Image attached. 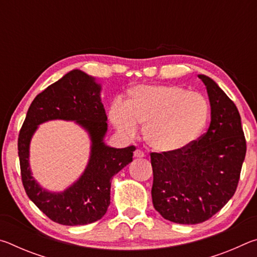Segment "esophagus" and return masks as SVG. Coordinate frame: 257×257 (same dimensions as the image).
<instances>
[{
  "label": "esophagus",
  "mask_w": 257,
  "mask_h": 257,
  "mask_svg": "<svg viewBox=\"0 0 257 257\" xmlns=\"http://www.w3.org/2000/svg\"><path fill=\"white\" fill-rule=\"evenodd\" d=\"M134 156H135V158H137V159H142V158H144L145 154H144V152H143V151L136 150L134 152Z\"/></svg>",
  "instance_id": "1"
}]
</instances>
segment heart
I'll use <instances>...</instances> for the list:
<instances>
[{"instance_id": "obj_1", "label": "heart", "mask_w": 257, "mask_h": 257, "mask_svg": "<svg viewBox=\"0 0 257 257\" xmlns=\"http://www.w3.org/2000/svg\"><path fill=\"white\" fill-rule=\"evenodd\" d=\"M210 105L202 94L176 85L142 86L134 89L127 104L114 102L108 119L124 137L136 136L138 124L152 150L173 154L188 149L205 129Z\"/></svg>"}]
</instances>
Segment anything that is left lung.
Wrapping results in <instances>:
<instances>
[{"label": "left lung", "instance_id": "8db88e82", "mask_svg": "<svg viewBox=\"0 0 257 257\" xmlns=\"http://www.w3.org/2000/svg\"><path fill=\"white\" fill-rule=\"evenodd\" d=\"M198 78L211 104L207 132L178 153H151L153 205L164 219L180 224L202 223L229 202L246 155L237 106L210 77Z\"/></svg>", "mask_w": 257, "mask_h": 257}]
</instances>
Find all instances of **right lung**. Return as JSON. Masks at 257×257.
Wrapping results in <instances>:
<instances>
[{
    "instance_id": "1",
    "label": "right lung",
    "mask_w": 257,
    "mask_h": 257,
    "mask_svg": "<svg viewBox=\"0 0 257 257\" xmlns=\"http://www.w3.org/2000/svg\"><path fill=\"white\" fill-rule=\"evenodd\" d=\"M76 120L90 135L89 164L75 184L61 193L38 185L29 165V145L38 125L50 119ZM107 116L101 102V85L80 70H72L35 97L20 129L18 154L21 180L28 197L56 223L82 225L102 219L110 205L111 180L133 161L135 146L105 145Z\"/></svg>"
}]
</instances>
